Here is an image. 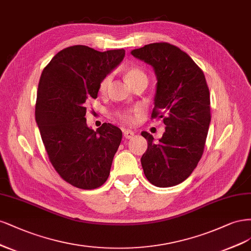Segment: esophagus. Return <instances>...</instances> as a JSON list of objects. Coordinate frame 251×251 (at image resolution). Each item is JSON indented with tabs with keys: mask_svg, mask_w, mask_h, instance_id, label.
<instances>
[{
	"mask_svg": "<svg viewBox=\"0 0 251 251\" xmlns=\"http://www.w3.org/2000/svg\"><path fill=\"white\" fill-rule=\"evenodd\" d=\"M134 136V132L132 130H130V129H126V130H124V137L125 139H132V137Z\"/></svg>",
	"mask_w": 251,
	"mask_h": 251,
	"instance_id": "34e87169",
	"label": "esophagus"
}]
</instances>
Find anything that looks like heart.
<instances>
[{
  "label": "heart",
  "mask_w": 251,
  "mask_h": 251,
  "mask_svg": "<svg viewBox=\"0 0 251 251\" xmlns=\"http://www.w3.org/2000/svg\"><path fill=\"white\" fill-rule=\"evenodd\" d=\"M125 78H126V81L129 83V85H131L132 83H134L136 81H140V80H146L147 81V75L145 74V72L139 67H129L126 70ZM110 81H111V76L108 75L106 77H104L99 84V91L101 93H104L105 91H106ZM118 117L121 120H124V121H132L133 120L132 115L129 114V112H127V111L118 112Z\"/></svg>",
  "instance_id": "heart-1"
}]
</instances>
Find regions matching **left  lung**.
I'll list each match as a JSON object with an SVG mask.
<instances>
[{"mask_svg":"<svg viewBox=\"0 0 251 251\" xmlns=\"http://www.w3.org/2000/svg\"><path fill=\"white\" fill-rule=\"evenodd\" d=\"M135 58L154 70L157 79L152 118H163L166 130L159 139L147 131L148 142L141 163L147 179L159 188L184 181L203 153L211 100L203 72L179 48L154 43L131 51Z\"/></svg>","mask_w":251,"mask_h":251,"instance_id":"8db88e82","label":"left lung"}]
</instances>
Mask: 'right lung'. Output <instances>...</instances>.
I'll return each mask as SVG.
<instances>
[{"label":"right lung","mask_w":251,"mask_h":251,"mask_svg":"<svg viewBox=\"0 0 251 251\" xmlns=\"http://www.w3.org/2000/svg\"><path fill=\"white\" fill-rule=\"evenodd\" d=\"M125 50L99 52L72 46L56 54L39 79L35 120L51 164L67 182L93 190L107 180L122 131L110 123L94 130L85 102L96 99L104 77L122 62Z\"/></svg>","instance_id":"right-lung-1"}]
</instances>
